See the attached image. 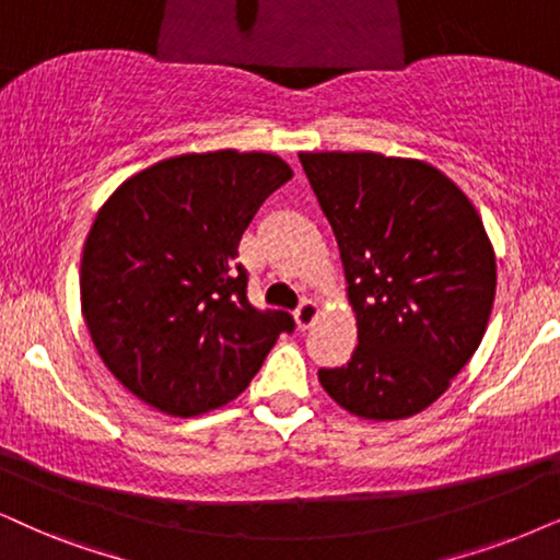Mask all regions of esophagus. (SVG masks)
<instances>
[{
	"mask_svg": "<svg viewBox=\"0 0 560 560\" xmlns=\"http://www.w3.org/2000/svg\"><path fill=\"white\" fill-rule=\"evenodd\" d=\"M317 313H320V310H317V304H315L313 300H304V302L300 304V307L294 310V320H296V328H300V330H307L310 325L315 323Z\"/></svg>",
	"mask_w": 560,
	"mask_h": 560,
	"instance_id": "34e87169",
	"label": "esophagus"
}]
</instances>
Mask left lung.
<instances>
[{
  "instance_id": "8db88e82",
  "label": "left lung",
  "mask_w": 560,
  "mask_h": 560,
  "mask_svg": "<svg viewBox=\"0 0 560 560\" xmlns=\"http://www.w3.org/2000/svg\"><path fill=\"white\" fill-rule=\"evenodd\" d=\"M341 250L359 325L351 362L320 370L338 406L374 421L431 406L470 362L497 258L468 196L436 167L374 152H302Z\"/></svg>"
}]
</instances>
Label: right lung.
<instances>
[{
	"label": "right lung",
	"instance_id": "1",
	"mask_svg": "<svg viewBox=\"0 0 560 560\" xmlns=\"http://www.w3.org/2000/svg\"><path fill=\"white\" fill-rule=\"evenodd\" d=\"M292 178L266 152L180 154L141 170L97 211L82 256V315L113 377L170 416L224 406L250 385L284 310L247 300L237 245Z\"/></svg>",
	"mask_w": 560,
	"mask_h": 560
}]
</instances>
